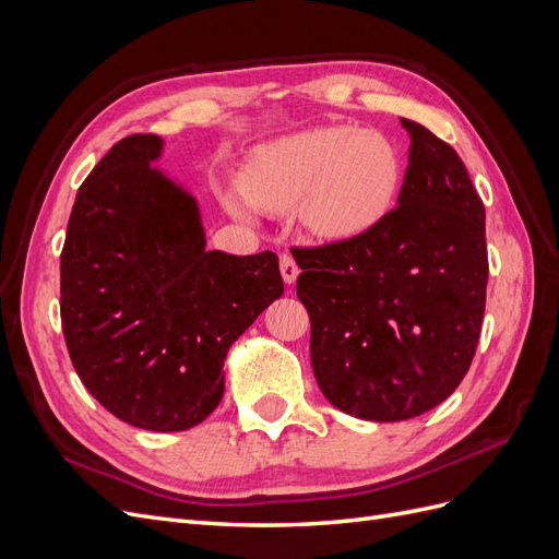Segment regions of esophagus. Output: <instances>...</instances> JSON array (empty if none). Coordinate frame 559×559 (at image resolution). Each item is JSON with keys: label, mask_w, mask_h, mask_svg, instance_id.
Instances as JSON below:
<instances>
[{"label": "esophagus", "mask_w": 559, "mask_h": 559, "mask_svg": "<svg viewBox=\"0 0 559 559\" xmlns=\"http://www.w3.org/2000/svg\"><path fill=\"white\" fill-rule=\"evenodd\" d=\"M280 270H282V277L286 284H294L298 277V263L294 261L292 253H280Z\"/></svg>", "instance_id": "34e87169"}]
</instances>
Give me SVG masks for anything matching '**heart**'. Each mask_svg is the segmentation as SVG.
I'll return each mask as SVG.
<instances>
[{
    "label": "heart",
    "mask_w": 559,
    "mask_h": 559,
    "mask_svg": "<svg viewBox=\"0 0 559 559\" xmlns=\"http://www.w3.org/2000/svg\"><path fill=\"white\" fill-rule=\"evenodd\" d=\"M405 177L396 144L380 132L333 126L298 132L253 151L245 173L247 198L286 212L300 202V222L317 238L352 240L394 210ZM226 207L249 218V202L226 193Z\"/></svg>",
    "instance_id": "obj_1"
}]
</instances>
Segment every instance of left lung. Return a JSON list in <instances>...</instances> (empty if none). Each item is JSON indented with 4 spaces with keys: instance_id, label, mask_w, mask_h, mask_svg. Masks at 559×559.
Here are the masks:
<instances>
[{
    "instance_id": "8db88e82",
    "label": "left lung",
    "mask_w": 559,
    "mask_h": 559,
    "mask_svg": "<svg viewBox=\"0 0 559 559\" xmlns=\"http://www.w3.org/2000/svg\"><path fill=\"white\" fill-rule=\"evenodd\" d=\"M411 163L399 207L352 240L296 247V292L324 396L347 415L401 421L445 401L478 347L485 207L456 151L401 118Z\"/></svg>"
}]
</instances>
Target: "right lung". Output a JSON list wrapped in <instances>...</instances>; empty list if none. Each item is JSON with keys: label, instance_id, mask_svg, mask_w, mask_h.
<instances>
[{"label": "right lung", "instance_id": "obj_1", "mask_svg": "<svg viewBox=\"0 0 559 559\" xmlns=\"http://www.w3.org/2000/svg\"><path fill=\"white\" fill-rule=\"evenodd\" d=\"M128 134L81 183L60 253V319L83 386L146 431L200 425L224 396L228 347L282 296L273 251L205 249L195 200Z\"/></svg>", "mask_w": 559, "mask_h": 559}]
</instances>
